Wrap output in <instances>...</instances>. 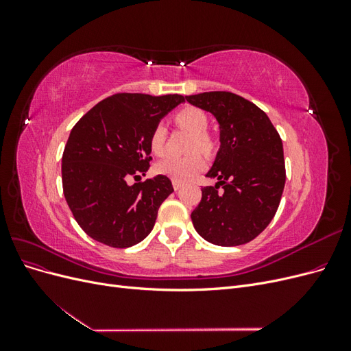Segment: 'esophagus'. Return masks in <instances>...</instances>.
I'll return each mask as SVG.
<instances>
[{"instance_id": "1", "label": "esophagus", "mask_w": 351, "mask_h": 351, "mask_svg": "<svg viewBox=\"0 0 351 351\" xmlns=\"http://www.w3.org/2000/svg\"><path fill=\"white\" fill-rule=\"evenodd\" d=\"M182 186H183L182 182H176V180H173V187H174V190H180V189H182Z\"/></svg>"}]
</instances>
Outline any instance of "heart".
Here are the masks:
<instances>
[{
  "label": "heart",
  "instance_id": "b5f03b06",
  "mask_svg": "<svg viewBox=\"0 0 351 351\" xmlns=\"http://www.w3.org/2000/svg\"><path fill=\"white\" fill-rule=\"evenodd\" d=\"M174 121L180 129L193 134V139L190 142L192 154L186 156H167L155 165V171L159 176H165L176 180V182H187V180L200 174L206 168L205 158L195 151L210 154L214 149V142L206 133L209 120L204 110L197 107H184L174 114ZM165 125L162 123L155 124L149 134L151 152L155 155H162L165 151Z\"/></svg>",
  "mask_w": 351,
  "mask_h": 351
}]
</instances>
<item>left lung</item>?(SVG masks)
I'll return each instance as SVG.
<instances>
[{"label": "left lung", "mask_w": 351, "mask_h": 351, "mask_svg": "<svg viewBox=\"0 0 351 351\" xmlns=\"http://www.w3.org/2000/svg\"><path fill=\"white\" fill-rule=\"evenodd\" d=\"M186 99L215 115L221 142L206 174L218 183L202 189V199L192 212L193 227L217 246L249 243L268 227L282 196L281 137L267 114L236 93L204 92Z\"/></svg>", "instance_id": "obj_1"}]
</instances>
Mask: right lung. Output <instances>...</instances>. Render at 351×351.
<instances>
[{
	"instance_id": "add662e5",
	"label": "right lung",
	"mask_w": 351,
	"mask_h": 351,
	"mask_svg": "<svg viewBox=\"0 0 351 351\" xmlns=\"http://www.w3.org/2000/svg\"><path fill=\"white\" fill-rule=\"evenodd\" d=\"M182 95L115 93L95 105L71 129L62 154V192L74 219L89 237L124 249L142 241L158 209L174 192L171 180L145 176L152 161L149 134Z\"/></svg>"
}]
</instances>
